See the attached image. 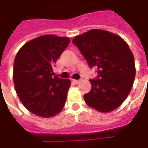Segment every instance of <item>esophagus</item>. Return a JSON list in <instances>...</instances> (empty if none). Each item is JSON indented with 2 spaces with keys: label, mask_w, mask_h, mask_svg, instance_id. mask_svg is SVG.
<instances>
[{
  "label": "esophagus",
  "mask_w": 148,
  "mask_h": 148,
  "mask_svg": "<svg viewBox=\"0 0 148 148\" xmlns=\"http://www.w3.org/2000/svg\"><path fill=\"white\" fill-rule=\"evenodd\" d=\"M72 82L75 83V84H78V83L81 82V80H72Z\"/></svg>",
  "instance_id": "1"
}]
</instances>
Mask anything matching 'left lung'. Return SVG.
<instances>
[{
  "label": "left lung",
  "mask_w": 148,
  "mask_h": 148,
  "mask_svg": "<svg viewBox=\"0 0 148 148\" xmlns=\"http://www.w3.org/2000/svg\"><path fill=\"white\" fill-rule=\"evenodd\" d=\"M90 68L98 76L90 80L91 90L84 95L86 103L106 113L117 109L127 98L136 70L133 53L122 38L102 29H91L72 40Z\"/></svg>",
  "instance_id": "8db88e82"
}]
</instances>
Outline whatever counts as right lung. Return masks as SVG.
Wrapping results in <instances>:
<instances>
[{
    "label": "right lung",
    "mask_w": 148,
    "mask_h": 148,
    "mask_svg": "<svg viewBox=\"0 0 148 148\" xmlns=\"http://www.w3.org/2000/svg\"><path fill=\"white\" fill-rule=\"evenodd\" d=\"M70 43L68 38L43 35L26 43L14 62V87L26 109L38 116L53 117L63 109L69 80L53 76V67Z\"/></svg>",
    "instance_id": "add662e5"
}]
</instances>
